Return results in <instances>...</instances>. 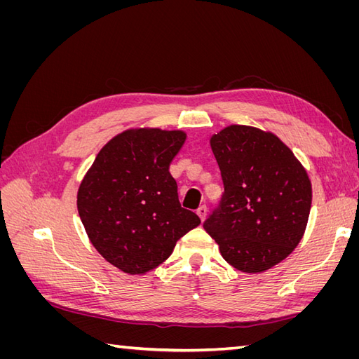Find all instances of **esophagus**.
Here are the masks:
<instances>
[{"mask_svg": "<svg viewBox=\"0 0 359 359\" xmlns=\"http://www.w3.org/2000/svg\"><path fill=\"white\" fill-rule=\"evenodd\" d=\"M196 212H198V215L201 217V220L203 222V220L206 219V212H208V210H206V205H201L199 208L196 210Z\"/></svg>", "mask_w": 359, "mask_h": 359, "instance_id": "34e87169", "label": "esophagus"}]
</instances>
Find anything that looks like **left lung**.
Returning <instances> with one entry per match:
<instances>
[{
  "label": "left lung",
  "instance_id": "8db88e82",
  "mask_svg": "<svg viewBox=\"0 0 359 359\" xmlns=\"http://www.w3.org/2000/svg\"><path fill=\"white\" fill-rule=\"evenodd\" d=\"M224 191L203 229L227 264L247 274L286 259L306 231L311 182L281 140L256 127L229 126L211 137Z\"/></svg>",
  "mask_w": 359,
  "mask_h": 359
}]
</instances>
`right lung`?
<instances>
[{"label": "right lung", "instance_id": "obj_1", "mask_svg": "<svg viewBox=\"0 0 359 359\" xmlns=\"http://www.w3.org/2000/svg\"><path fill=\"white\" fill-rule=\"evenodd\" d=\"M186 142L181 130L136 128L111 139L78 191V211L91 244L127 274H145L201 224L182 208L170 161Z\"/></svg>", "mask_w": 359, "mask_h": 359}]
</instances>
